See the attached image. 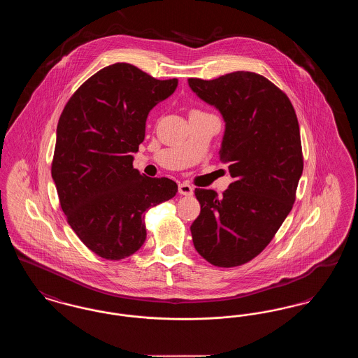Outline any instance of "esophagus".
Here are the masks:
<instances>
[{
    "instance_id": "obj_1",
    "label": "esophagus",
    "mask_w": 358,
    "mask_h": 358,
    "mask_svg": "<svg viewBox=\"0 0 358 358\" xmlns=\"http://www.w3.org/2000/svg\"><path fill=\"white\" fill-rule=\"evenodd\" d=\"M178 193L182 196H192L193 194V187H190L187 182H182L178 185Z\"/></svg>"
}]
</instances>
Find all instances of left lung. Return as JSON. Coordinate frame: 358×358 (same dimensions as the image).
Segmentation results:
<instances>
[{
	"mask_svg": "<svg viewBox=\"0 0 358 358\" xmlns=\"http://www.w3.org/2000/svg\"><path fill=\"white\" fill-rule=\"evenodd\" d=\"M187 82L222 113L220 158L234 178L222 197L194 190L201 210L190 225L193 244L210 264L236 267L270 244L292 209L303 171L299 124L289 96L255 72Z\"/></svg>",
	"mask_w": 358,
	"mask_h": 358,
	"instance_id": "left-lung-1",
	"label": "left lung"
}]
</instances>
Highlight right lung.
<instances>
[{
	"label": "right lung",
	"mask_w": 358,
	"mask_h": 358,
	"mask_svg": "<svg viewBox=\"0 0 358 358\" xmlns=\"http://www.w3.org/2000/svg\"><path fill=\"white\" fill-rule=\"evenodd\" d=\"M177 85L115 63L87 79L60 115L52 178L71 228L103 259L136 254L146 238V212L178 190L133 166L150 110Z\"/></svg>",
	"instance_id": "add662e5"
}]
</instances>
